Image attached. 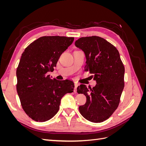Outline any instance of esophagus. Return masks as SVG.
Returning <instances> with one entry per match:
<instances>
[{
  "label": "esophagus",
  "mask_w": 146,
  "mask_h": 146,
  "mask_svg": "<svg viewBox=\"0 0 146 146\" xmlns=\"http://www.w3.org/2000/svg\"><path fill=\"white\" fill-rule=\"evenodd\" d=\"M74 85H75V88H74V92H77V86H78V84L77 83H76V82H75Z\"/></svg>",
  "instance_id": "34e87169"
}]
</instances>
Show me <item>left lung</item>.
<instances>
[{"mask_svg":"<svg viewBox=\"0 0 146 146\" xmlns=\"http://www.w3.org/2000/svg\"><path fill=\"white\" fill-rule=\"evenodd\" d=\"M75 45L85 53V70L94 74L97 83L92 88L85 85L78 86V93L86 97V102L79 107V111L88 121L102 122L118 107L124 88V66L117 48L102 38L82 37Z\"/></svg>","mask_w":146,"mask_h":146,"instance_id":"left-lung-1","label":"left lung"}]
</instances>
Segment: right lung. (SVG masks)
<instances>
[{"label":"right lung","mask_w":146,"mask_h":146,"mask_svg":"<svg viewBox=\"0 0 146 146\" xmlns=\"http://www.w3.org/2000/svg\"><path fill=\"white\" fill-rule=\"evenodd\" d=\"M73 37L42 36L25 48L16 70L17 94L23 110L33 120L45 122L58 111L61 99L74 91L72 80L52 79L60 55Z\"/></svg>","instance_id":"1"}]
</instances>
